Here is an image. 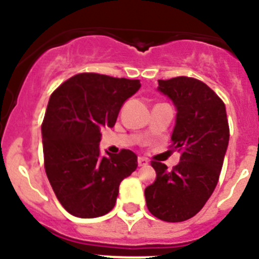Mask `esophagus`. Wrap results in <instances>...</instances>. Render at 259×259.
<instances>
[{"instance_id":"34e87169","label":"esophagus","mask_w":259,"mask_h":259,"mask_svg":"<svg viewBox=\"0 0 259 259\" xmlns=\"http://www.w3.org/2000/svg\"><path fill=\"white\" fill-rule=\"evenodd\" d=\"M137 162H139V166H145V164L149 163V161L145 157H139L137 158Z\"/></svg>"}]
</instances>
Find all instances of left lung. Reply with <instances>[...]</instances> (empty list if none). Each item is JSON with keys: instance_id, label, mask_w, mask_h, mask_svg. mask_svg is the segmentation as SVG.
Masks as SVG:
<instances>
[{"instance_id": "obj_1", "label": "left lung", "mask_w": 259, "mask_h": 259, "mask_svg": "<svg viewBox=\"0 0 259 259\" xmlns=\"http://www.w3.org/2000/svg\"><path fill=\"white\" fill-rule=\"evenodd\" d=\"M158 91L176 106V124L171 136L180 162L167 170L152 161L157 178L145 188L148 210L164 222H184L197 214L218 184L230 140L226 106L201 80L178 76L158 80Z\"/></svg>"}]
</instances>
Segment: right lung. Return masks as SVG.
<instances>
[{"instance_id": "add662e5", "label": "right lung", "mask_w": 259, "mask_h": 259, "mask_svg": "<svg viewBox=\"0 0 259 259\" xmlns=\"http://www.w3.org/2000/svg\"><path fill=\"white\" fill-rule=\"evenodd\" d=\"M140 80L84 72L52 93L41 124L44 166L61 205L74 217L97 218L115 206L119 184L137 167L128 149L100 155L101 128L114 127L119 110Z\"/></svg>"}]
</instances>
